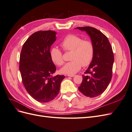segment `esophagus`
<instances>
[{
	"mask_svg": "<svg viewBox=\"0 0 132 132\" xmlns=\"http://www.w3.org/2000/svg\"><path fill=\"white\" fill-rule=\"evenodd\" d=\"M67 76H68V77H74L75 75H74V74H68Z\"/></svg>",
	"mask_w": 132,
	"mask_h": 132,
	"instance_id": "34e87169",
	"label": "esophagus"
}]
</instances>
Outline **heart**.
Here are the masks:
<instances>
[{
	"mask_svg": "<svg viewBox=\"0 0 132 132\" xmlns=\"http://www.w3.org/2000/svg\"><path fill=\"white\" fill-rule=\"evenodd\" d=\"M61 47L64 52L71 51L70 59L61 69L64 74H73L80 70L81 67H87L92 62L94 57L95 47L93 42L83 40V38L76 35H67L61 43ZM50 55L52 61L61 67L64 63L63 54L58 48L51 50Z\"/></svg>",
	"mask_w": 132,
	"mask_h": 132,
	"instance_id": "1",
	"label": "heart"
}]
</instances>
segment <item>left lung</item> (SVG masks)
Instances as JSON below:
<instances>
[{
    "mask_svg": "<svg viewBox=\"0 0 132 132\" xmlns=\"http://www.w3.org/2000/svg\"><path fill=\"white\" fill-rule=\"evenodd\" d=\"M75 29L85 31L95 47L93 60L84 73L85 75H82V81L78 89L87 97H96L106 90L112 77V48L106 36L95 28L86 26Z\"/></svg>",
    "mask_w": 132,
    "mask_h": 132,
    "instance_id": "left-lung-1",
    "label": "left lung"
}]
</instances>
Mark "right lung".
Masks as SVG:
<instances>
[{
  "label": "right lung",
  "instance_id": "right-lung-1",
  "mask_svg": "<svg viewBox=\"0 0 132 132\" xmlns=\"http://www.w3.org/2000/svg\"><path fill=\"white\" fill-rule=\"evenodd\" d=\"M53 31H39L32 34L23 45L19 70L27 93L35 100L48 102L58 94L64 75H52L56 71L50 55L55 38Z\"/></svg>",
  "mask_w": 132,
  "mask_h": 132
}]
</instances>
